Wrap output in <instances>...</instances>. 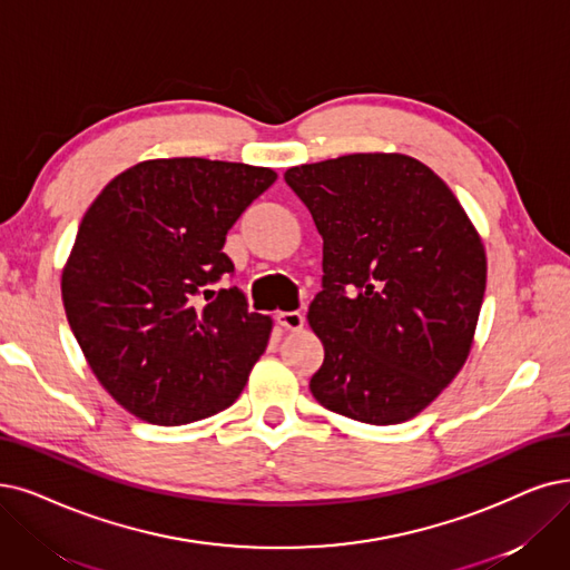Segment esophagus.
Listing matches in <instances>:
<instances>
[{
    "instance_id": "esophagus-1",
    "label": "esophagus",
    "mask_w": 570,
    "mask_h": 570,
    "mask_svg": "<svg viewBox=\"0 0 570 570\" xmlns=\"http://www.w3.org/2000/svg\"><path fill=\"white\" fill-rule=\"evenodd\" d=\"M276 323L283 327V330H292L297 332L304 327V315L299 311H281L276 313Z\"/></svg>"
}]
</instances>
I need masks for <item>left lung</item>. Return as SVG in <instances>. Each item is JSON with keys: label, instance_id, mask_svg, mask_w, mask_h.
Returning a JSON list of instances; mask_svg holds the SVG:
<instances>
[{"label": "left lung", "instance_id": "8db88e82", "mask_svg": "<svg viewBox=\"0 0 570 570\" xmlns=\"http://www.w3.org/2000/svg\"><path fill=\"white\" fill-rule=\"evenodd\" d=\"M285 181L323 236L313 397L372 425L414 419L470 355L487 289L480 234L444 179L404 154L294 166Z\"/></svg>", "mask_w": 570, "mask_h": 570}]
</instances>
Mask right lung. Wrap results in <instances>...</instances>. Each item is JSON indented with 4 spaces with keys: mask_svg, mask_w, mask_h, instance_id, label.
Masks as SVG:
<instances>
[{
    "mask_svg": "<svg viewBox=\"0 0 570 570\" xmlns=\"http://www.w3.org/2000/svg\"><path fill=\"white\" fill-rule=\"evenodd\" d=\"M276 173L210 158H151L90 203L62 268L67 321L102 389L154 425L232 406L273 321L249 313L226 232Z\"/></svg>",
    "mask_w": 570,
    "mask_h": 570,
    "instance_id": "right-lung-1",
    "label": "right lung"
}]
</instances>
